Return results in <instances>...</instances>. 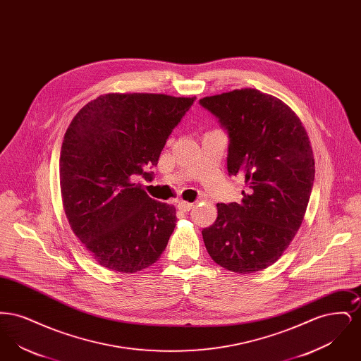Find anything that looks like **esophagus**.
I'll list each match as a JSON object with an SVG mask.
<instances>
[{
    "label": "esophagus",
    "instance_id": "obj_1",
    "mask_svg": "<svg viewBox=\"0 0 361 361\" xmlns=\"http://www.w3.org/2000/svg\"><path fill=\"white\" fill-rule=\"evenodd\" d=\"M177 207L181 209V211H184V212H187L189 209H192V207H193V203H188V202H184V200H180L178 203H177Z\"/></svg>",
    "mask_w": 361,
    "mask_h": 361
}]
</instances>
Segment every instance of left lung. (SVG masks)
I'll list each match as a JSON object with an SVG mask.
<instances>
[{"label": "left lung", "instance_id": "8db88e82", "mask_svg": "<svg viewBox=\"0 0 361 361\" xmlns=\"http://www.w3.org/2000/svg\"><path fill=\"white\" fill-rule=\"evenodd\" d=\"M228 134L227 172L242 176L240 203L216 204L215 224L203 228L211 258L235 274L271 267L303 222L315 164L309 135L287 104L257 89L202 99Z\"/></svg>", "mask_w": 361, "mask_h": 361}]
</instances>
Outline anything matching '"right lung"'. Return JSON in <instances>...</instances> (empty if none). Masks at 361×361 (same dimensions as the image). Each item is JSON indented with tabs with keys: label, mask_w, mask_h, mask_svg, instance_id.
<instances>
[{
	"label": "right lung",
	"mask_w": 361,
	"mask_h": 361,
	"mask_svg": "<svg viewBox=\"0 0 361 361\" xmlns=\"http://www.w3.org/2000/svg\"><path fill=\"white\" fill-rule=\"evenodd\" d=\"M196 97L106 93L80 109L63 137L59 180L66 218L94 259L135 274L161 257L176 208L152 199L134 178L159 154Z\"/></svg>",
	"instance_id": "add662e5"
}]
</instances>
